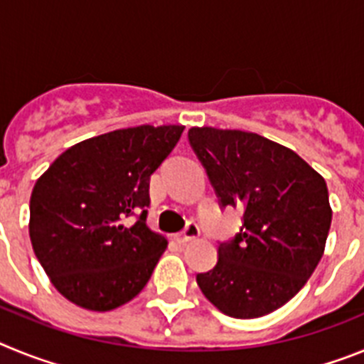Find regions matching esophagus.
<instances>
[{
  "mask_svg": "<svg viewBox=\"0 0 364 364\" xmlns=\"http://www.w3.org/2000/svg\"><path fill=\"white\" fill-rule=\"evenodd\" d=\"M198 235H200V228H198V224H195V222H188L186 230L182 231V233L176 235L175 239L178 240L180 244H186V242H189V240L197 239Z\"/></svg>",
  "mask_w": 364,
  "mask_h": 364,
  "instance_id": "34e87169",
  "label": "esophagus"
}]
</instances>
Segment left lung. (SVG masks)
<instances>
[{"instance_id":"8db88e82","label":"left lung","mask_w":364,"mask_h":364,"mask_svg":"<svg viewBox=\"0 0 364 364\" xmlns=\"http://www.w3.org/2000/svg\"><path fill=\"white\" fill-rule=\"evenodd\" d=\"M189 144L222 208L242 226L218 246L217 266L198 273L205 299L235 319L284 306L319 264L332 224L323 176L288 147L255 133L191 127Z\"/></svg>"}]
</instances>
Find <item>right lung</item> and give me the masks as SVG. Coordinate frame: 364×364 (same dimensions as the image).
<instances>
[{"mask_svg": "<svg viewBox=\"0 0 364 364\" xmlns=\"http://www.w3.org/2000/svg\"><path fill=\"white\" fill-rule=\"evenodd\" d=\"M182 131L184 125H138L87 138L36 180L32 250L54 288L76 306L114 310L151 279L167 239L146 222L149 180Z\"/></svg>", "mask_w": 364, "mask_h": 364, "instance_id": "right-lung-1", "label": "right lung"}]
</instances>
